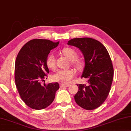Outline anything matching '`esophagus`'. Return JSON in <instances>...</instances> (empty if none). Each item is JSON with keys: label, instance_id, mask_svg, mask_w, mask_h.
I'll return each instance as SVG.
<instances>
[{"label": "esophagus", "instance_id": "1", "mask_svg": "<svg viewBox=\"0 0 131 131\" xmlns=\"http://www.w3.org/2000/svg\"><path fill=\"white\" fill-rule=\"evenodd\" d=\"M59 86L60 88H63V87H68L69 86V84H65L63 83H60L59 84Z\"/></svg>", "mask_w": 131, "mask_h": 131}]
</instances>
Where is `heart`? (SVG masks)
<instances>
[{"label": "heart", "mask_w": 131, "mask_h": 131, "mask_svg": "<svg viewBox=\"0 0 131 131\" xmlns=\"http://www.w3.org/2000/svg\"><path fill=\"white\" fill-rule=\"evenodd\" d=\"M62 53L66 58L71 60V64L73 67L78 71L84 68V63L83 60L77 58L78 53L71 47H65L62 50ZM46 65L49 69L53 70L56 68V62L54 54L50 53L46 60ZM75 76V72L73 69H59L53 75L52 80L54 81L61 82L63 83H68L71 82Z\"/></svg>", "instance_id": "1"}]
</instances>
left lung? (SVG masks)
Masks as SVG:
<instances>
[{"label": "left lung", "mask_w": 131, "mask_h": 131, "mask_svg": "<svg viewBox=\"0 0 131 131\" xmlns=\"http://www.w3.org/2000/svg\"><path fill=\"white\" fill-rule=\"evenodd\" d=\"M68 45L79 48L83 53L85 67L81 78L88 80V85L77 84L79 90L74 96L75 102L84 109H95L106 100L113 81L110 55L102 43L91 38H73Z\"/></svg>", "instance_id": "left-lung-1"}]
</instances>
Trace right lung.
<instances>
[{
    "instance_id": "right-lung-1",
    "label": "right lung",
    "mask_w": 131,
    "mask_h": 131,
    "mask_svg": "<svg viewBox=\"0 0 131 131\" xmlns=\"http://www.w3.org/2000/svg\"><path fill=\"white\" fill-rule=\"evenodd\" d=\"M59 43L49 40H31L24 45L16 58V88L22 100L32 109H43L51 104L59 88L58 82L41 84L49 73L46 63L47 56Z\"/></svg>"
}]
</instances>
